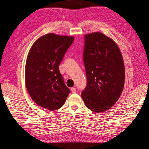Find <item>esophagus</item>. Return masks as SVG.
Wrapping results in <instances>:
<instances>
[{
	"label": "esophagus",
	"mask_w": 149,
	"mask_h": 149,
	"mask_svg": "<svg viewBox=\"0 0 149 149\" xmlns=\"http://www.w3.org/2000/svg\"><path fill=\"white\" fill-rule=\"evenodd\" d=\"M71 91L73 93H76V89L75 88H71Z\"/></svg>",
	"instance_id": "obj_1"
}]
</instances>
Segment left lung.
<instances>
[{"instance_id": "left-lung-1", "label": "left lung", "mask_w": 149, "mask_h": 149, "mask_svg": "<svg viewBox=\"0 0 149 149\" xmlns=\"http://www.w3.org/2000/svg\"><path fill=\"white\" fill-rule=\"evenodd\" d=\"M83 60L87 85L81 97L94 112L109 109L123 91L125 68L118 45L101 32L85 35Z\"/></svg>"}]
</instances>
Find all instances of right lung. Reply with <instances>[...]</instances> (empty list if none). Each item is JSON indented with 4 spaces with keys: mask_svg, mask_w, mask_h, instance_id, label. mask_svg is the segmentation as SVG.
I'll use <instances>...</instances> for the list:
<instances>
[{
    "mask_svg": "<svg viewBox=\"0 0 149 149\" xmlns=\"http://www.w3.org/2000/svg\"><path fill=\"white\" fill-rule=\"evenodd\" d=\"M73 37L48 33L31 46L25 65V84L33 101L40 107L55 111L63 106L70 93L59 71Z\"/></svg>",
    "mask_w": 149,
    "mask_h": 149,
    "instance_id": "1",
    "label": "right lung"
}]
</instances>
